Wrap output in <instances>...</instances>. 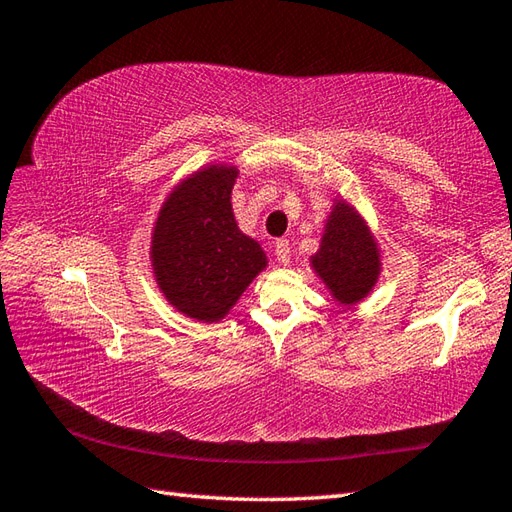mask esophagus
<instances>
[{
	"label": "esophagus",
	"instance_id": "1",
	"mask_svg": "<svg viewBox=\"0 0 512 512\" xmlns=\"http://www.w3.org/2000/svg\"><path fill=\"white\" fill-rule=\"evenodd\" d=\"M290 242L288 239H277L275 242V255H277V259H279V264H290Z\"/></svg>",
	"mask_w": 512,
	"mask_h": 512
}]
</instances>
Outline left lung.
<instances>
[{
  "instance_id": "obj_1",
  "label": "left lung",
  "mask_w": 512,
  "mask_h": 512,
  "mask_svg": "<svg viewBox=\"0 0 512 512\" xmlns=\"http://www.w3.org/2000/svg\"><path fill=\"white\" fill-rule=\"evenodd\" d=\"M310 268L343 308L358 306L378 284L383 262L372 226L343 195L332 198L319 250L310 255Z\"/></svg>"
}]
</instances>
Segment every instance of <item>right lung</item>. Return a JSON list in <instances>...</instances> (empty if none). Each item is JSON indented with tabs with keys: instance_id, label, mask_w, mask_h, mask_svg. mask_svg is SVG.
Returning <instances> with one entry per match:
<instances>
[{
	"instance_id": "1",
	"label": "right lung",
	"mask_w": 512,
	"mask_h": 512,
	"mask_svg": "<svg viewBox=\"0 0 512 512\" xmlns=\"http://www.w3.org/2000/svg\"><path fill=\"white\" fill-rule=\"evenodd\" d=\"M239 169L211 162L182 178L160 204L149 262L162 297L184 317L217 323L233 310L268 257L239 231L233 184Z\"/></svg>"
}]
</instances>
